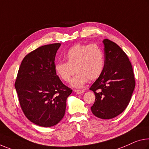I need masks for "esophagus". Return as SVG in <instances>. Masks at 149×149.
Here are the masks:
<instances>
[{
    "label": "esophagus",
    "instance_id": "34e87169",
    "mask_svg": "<svg viewBox=\"0 0 149 149\" xmlns=\"http://www.w3.org/2000/svg\"><path fill=\"white\" fill-rule=\"evenodd\" d=\"M74 91H75V93L77 94H82L85 92L84 90H79V89H75Z\"/></svg>",
    "mask_w": 149,
    "mask_h": 149
}]
</instances>
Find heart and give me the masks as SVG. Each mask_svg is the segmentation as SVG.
Returning a JSON list of instances; mask_svg holds the SVG:
<instances>
[{"label":"heart","instance_id":"obj_1","mask_svg":"<svg viewBox=\"0 0 149 149\" xmlns=\"http://www.w3.org/2000/svg\"><path fill=\"white\" fill-rule=\"evenodd\" d=\"M65 62L54 64L56 74L63 81H70L74 70L77 74L71 81L74 87H82L89 80L100 77L104 69V54L96 44H75L64 54Z\"/></svg>","mask_w":149,"mask_h":149}]
</instances>
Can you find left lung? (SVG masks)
Instances as JSON below:
<instances>
[{
    "mask_svg": "<svg viewBox=\"0 0 149 149\" xmlns=\"http://www.w3.org/2000/svg\"><path fill=\"white\" fill-rule=\"evenodd\" d=\"M105 63L102 74L89 89L95 95L91 112L98 118L109 119L124 111L131 100L135 81L127 54L115 42L103 40Z\"/></svg>",
    "mask_w": 149,
    "mask_h": 149,
    "instance_id": "obj_1",
    "label": "left lung"
}]
</instances>
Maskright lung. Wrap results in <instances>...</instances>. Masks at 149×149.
<instances>
[{"mask_svg":"<svg viewBox=\"0 0 149 149\" xmlns=\"http://www.w3.org/2000/svg\"><path fill=\"white\" fill-rule=\"evenodd\" d=\"M61 44L39 47L27 54L18 70L15 88L24 113L37 125H57L65 115L72 90L61 81L54 60Z\"/></svg>","mask_w":149,"mask_h":149,"instance_id":"1","label":"right lung"}]
</instances>
